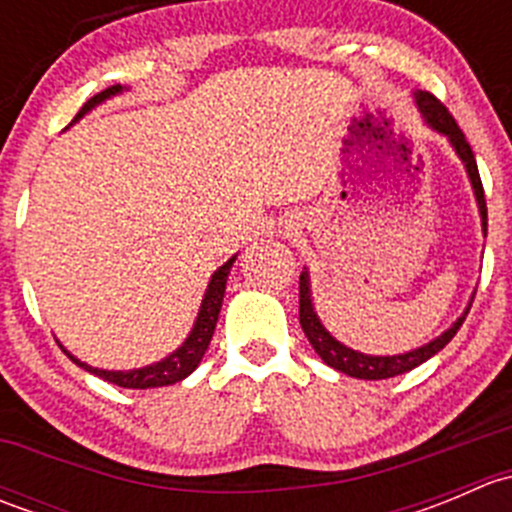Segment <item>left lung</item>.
Masks as SVG:
<instances>
[{
    "label": "left lung",
    "mask_w": 512,
    "mask_h": 512,
    "mask_svg": "<svg viewBox=\"0 0 512 512\" xmlns=\"http://www.w3.org/2000/svg\"><path fill=\"white\" fill-rule=\"evenodd\" d=\"M416 98V108L421 113V118L426 121V126L431 131H436L438 136L446 138L451 143V148L456 151V156L461 158L463 168H466L468 180H471V188L473 195H476V203H478V213H480V227H483V237L488 232V210H485V195H483V183H480V175H478V165H476V156H473L471 146H468L466 136L463 131L458 128V123L453 121L451 113L446 111L443 103L436 101V96H431L428 91H414ZM476 297V292H473ZM471 297V302H473ZM471 302L468 307L463 309L461 317L451 324L443 334H438L436 339H431L428 344L423 347L411 349V352L404 354H384V356H376V354H364V352H356V349L347 347L342 344L339 339H334L332 334L327 332V327L322 324L319 319L317 309H314L312 302V282H309V272L307 267L302 270L299 275V324L304 329V337L309 339L312 349L322 356V361L332 369L342 371V374L354 376V379H366V381H379V379H391V376H399L406 374V371L416 369L418 364L431 359L433 354L441 352L456 332L461 329V324L466 322V314L471 309Z\"/></svg>",
    "instance_id": "8db88e82"
}]
</instances>
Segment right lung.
<instances>
[{"label":"right lung","mask_w":512,"mask_h":512,"mask_svg":"<svg viewBox=\"0 0 512 512\" xmlns=\"http://www.w3.org/2000/svg\"><path fill=\"white\" fill-rule=\"evenodd\" d=\"M123 91H126V86L118 84V86H111V89L101 91V94H96L94 98H89V101L84 103V108L76 113V118L69 123V126H74V123L81 121L86 113L94 111L96 106H101V103L108 101V98L123 94ZM235 260H237V255H232L225 265H220L218 270L213 272V277H210V282H208V289H205V294H203V302H200L198 317H195L193 329H190L188 337H185V342L180 344L175 352L163 356L160 361H153V364H148V366H138V369H126V371L98 369V366L86 364V361H81L79 356L71 354L61 342H59V347L64 349V354L69 356L76 366L86 369L89 374L101 376V379L108 381V384L123 386V389H158V386H170V384H175V381H183L185 376H190L195 369H198V364L203 361L205 352H208L210 339H213V334H215V324H218V317H220V307H223L227 275H230L232 262Z\"/></svg>","instance_id":"right-lung-1"}]
</instances>
